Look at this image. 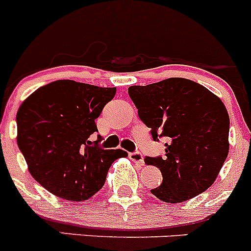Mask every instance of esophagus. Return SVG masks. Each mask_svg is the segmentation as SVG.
I'll return each mask as SVG.
<instances>
[{
  "label": "esophagus",
  "mask_w": 251,
  "mask_h": 251,
  "mask_svg": "<svg viewBox=\"0 0 251 251\" xmlns=\"http://www.w3.org/2000/svg\"><path fill=\"white\" fill-rule=\"evenodd\" d=\"M129 158L132 159L133 162L138 163V165H143V163H145V161H143V156H142V153L139 152L129 153Z\"/></svg>",
  "instance_id": "esophagus-1"
}]
</instances>
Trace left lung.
<instances>
[{
  "instance_id": "left-lung-1",
  "label": "left lung",
  "mask_w": 251,
  "mask_h": 251,
  "mask_svg": "<svg viewBox=\"0 0 251 251\" xmlns=\"http://www.w3.org/2000/svg\"><path fill=\"white\" fill-rule=\"evenodd\" d=\"M128 94L153 139H167L165 156L145 158L163 177L151 192L178 203L206 191L229 153L230 119L221 99L183 77L129 86Z\"/></svg>"
}]
</instances>
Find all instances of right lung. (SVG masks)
Masks as SVG:
<instances>
[{"label": "right lung", "instance_id": "1", "mask_svg": "<svg viewBox=\"0 0 251 251\" xmlns=\"http://www.w3.org/2000/svg\"><path fill=\"white\" fill-rule=\"evenodd\" d=\"M115 88L56 80L28 95L16 115L17 145L31 176L68 201L88 200L103 187L109 167L127 156L101 150L90 136L95 119L114 98Z\"/></svg>", "mask_w": 251, "mask_h": 251}]
</instances>
